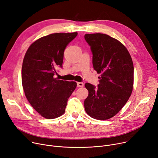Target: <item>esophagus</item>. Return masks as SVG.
Listing matches in <instances>:
<instances>
[{
    "label": "esophagus",
    "instance_id": "34e87169",
    "mask_svg": "<svg viewBox=\"0 0 158 158\" xmlns=\"http://www.w3.org/2000/svg\"><path fill=\"white\" fill-rule=\"evenodd\" d=\"M77 87H82L84 86V84L82 82H77Z\"/></svg>",
    "mask_w": 158,
    "mask_h": 158
}]
</instances>
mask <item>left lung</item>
<instances>
[{
  "instance_id": "8db88e82",
  "label": "left lung",
  "mask_w": 158,
  "mask_h": 158,
  "mask_svg": "<svg viewBox=\"0 0 158 158\" xmlns=\"http://www.w3.org/2000/svg\"><path fill=\"white\" fill-rule=\"evenodd\" d=\"M93 55V66L98 73V88L86 83V113L94 119L106 120L118 113L133 90L134 68L128 51L119 40L103 34H86Z\"/></svg>"
}]
</instances>
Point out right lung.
Listing matches in <instances>:
<instances>
[{"label":"right lung","instance_id":"1","mask_svg":"<svg viewBox=\"0 0 158 158\" xmlns=\"http://www.w3.org/2000/svg\"><path fill=\"white\" fill-rule=\"evenodd\" d=\"M77 32L56 33L39 39L25 55L22 80L25 96L34 109L46 119H55L65 111L69 98L77 86L74 81L55 78L62 67L66 46Z\"/></svg>","mask_w":158,"mask_h":158}]
</instances>
